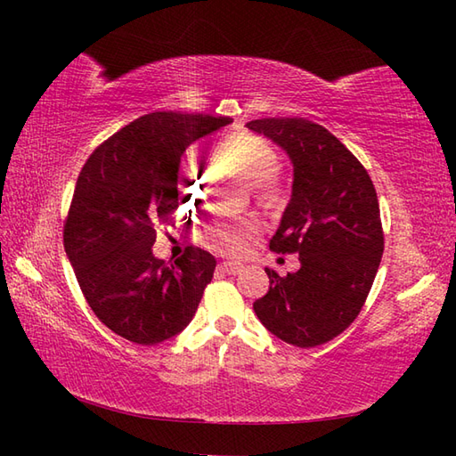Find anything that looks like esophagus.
<instances>
[{
	"label": "esophagus",
	"instance_id": "obj_1",
	"mask_svg": "<svg viewBox=\"0 0 456 456\" xmlns=\"http://www.w3.org/2000/svg\"><path fill=\"white\" fill-rule=\"evenodd\" d=\"M221 273H225V274H231V276H237V274H240L243 273V265L240 263H221L219 266H217Z\"/></svg>",
	"mask_w": 456,
	"mask_h": 456
}]
</instances>
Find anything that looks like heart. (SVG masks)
Here are the masks:
<instances>
[{
  "instance_id": "obj_1",
  "label": "heart",
  "mask_w": 456,
  "mask_h": 456,
  "mask_svg": "<svg viewBox=\"0 0 456 456\" xmlns=\"http://www.w3.org/2000/svg\"><path fill=\"white\" fill-rule=\"evenodd\" d=\"M216 154L240 178L256 186L263 196L273 198L278 193V180L274 176L278 154L265 139L248 133L229 134L217 144ZM176 183L182 203L198 206L201 200V174L191 157L180 164ZM258 223L250 217H221L208 227L206 245L223 255H237L258 233Z\"/></svg>"
}]
</instances>
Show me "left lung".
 <instances>
[{"instance_id": "8db88e82", "label": "left lung", "mask_w": 456, "mask_h": 456, "mask_svg": "<svg viewBox=\"0 0 456 456\" xmlns=\"http://www.w3.org/2000/svg\"><path fill=\"white\" fill-rule=\"evenodd\" d=\"M247 127L292 162V196L270 250L299 255V270L284 278L265 268L270 288L253 304L255 314L288 345H323L361 314L380 266L384 235L374 183L354 154L314 121L273 118Z\"/></svg>"}]
</instances>
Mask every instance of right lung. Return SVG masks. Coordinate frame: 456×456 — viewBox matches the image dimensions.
<instances>
[{
	"label": "right lung",
	"instance_id": "1",
	"mask_svg": "<svg viewBox=\"0 0 456 456\" xmlns=\"http://www.w3.org/2000/svg\"><path fill=\"white\" fill-rule=\"evenodd\" d=\"M229 118L151 113L92 152L76 182L64 250L94 314L137 345L176 337L196 315L216 258L188 247L174 263L152 255L157 227L178 209V170L191 142Z\"/></svg>",
	"mask_w": 456,
	"mask_h": 456
}]
</instances>
